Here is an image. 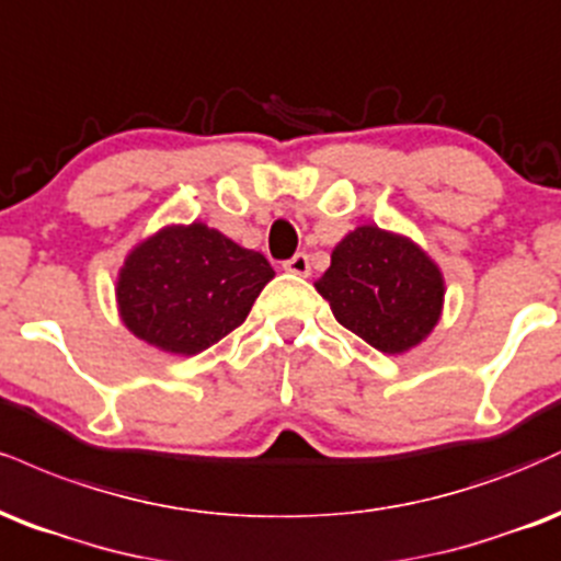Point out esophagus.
Returning <instances> with one entry per match:
<instances>
[{"instance_id": "34e87169", "label": "esophagus", "mask_w": 561, "mask_h": 561, "mask_svg": "<svg viewBox=\"0 0 561 561\" xmlns=\"http://www.w3.org/2000/svg\"><path fill=\"white\" fill-rule=\"evenodd\" d=\"M283 270H286V273H291V275H299V278H307L309 275V256L305 254V252H299V254H294L291 260H286L283 262Z\"/></svg>"}]
</instances>
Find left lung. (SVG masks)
<instances>
[{
    "label": "left lung",
    "instance_id": "8db88e82",
    "mask_svg": "<svg viewBox=\"0 0 561 561\" xmlns=\"http://www.w3.org/2000/svg\"><path fill=\"white\" fill-rule=\"evenodd\" d=\"M335 320L383 354L423 344L444 309V273L407 236L359 226L335 243L314 283Z\"/></svg>",
    "mask_w": 561,
    "mask_h": 561
}]
</instances>
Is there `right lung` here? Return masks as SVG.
<instances>
[{
	"instance_id": "1",
	"label": "right lung",
	"mask_w": 561,
	"mask_h": 561,
	"mask_svg": "<svg viewBox=\"0 0 561 561\" xmlns=\"http://www.w3.org/2000/svg\"><path fill=\"white\" fill-rule=\"evenodd\" d=\"M275 278L265 254L220 230L164 226L125 256L117 273V312L136 339L175 357H194L247 320Z\"/></svg>"
}]
</instances>
